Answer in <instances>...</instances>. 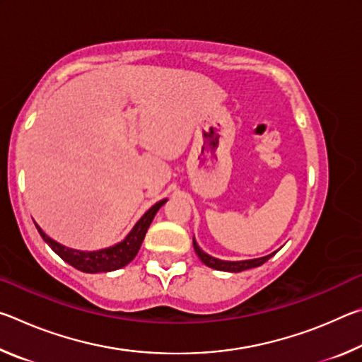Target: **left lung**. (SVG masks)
Instances as JSON below:
<instances>
[{
	"label": "left lung",
	"instance_id": "8db88e82",
	"mask_svg": "<svg viewBox=\"0 0 362 362\" xmlns=\"http://www.w3.org/2000/svg\"><path fill=\"white\" fill-rule=\"evenodd\" d=\"M193 247H194L196 255L199 257L201 262H203L204 265L211 267V268H214V269H220V272H231V273H240V272H244V269L260 267V265H263V263H265L268 259H272V257L274 255V252H273V254L265 255V257H260V259H254V260L225 262V260L214 259V257H211V255H207L206 252H203V250L199 249V246H198V244H196L194 240H193Z\"/></svg>",
	"mask_w": 362,
	"mask_h": 362
}]
</instances>
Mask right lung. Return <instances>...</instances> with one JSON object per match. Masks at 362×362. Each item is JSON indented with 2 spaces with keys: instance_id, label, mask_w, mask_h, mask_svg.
I'll return each mask as SVG.
<instances>
[{
  "instance_id": "add662e5",
  "label": "right lung",
  "mask_w": 362,
  "mask_h": 362,
  "mask_svg": "<svg viewBox=\"0 0 362 362\" xmlns=\"http://www.w3.org/2000/svg\"><path fill=\"white\" fill-rule=\"evenodd\" d=\"M166 201L168 199H163L153 207H150V209L144 214V217L136 223V226H134L129 235L126 236L124 241L115 244L112 247L94 250V252H83V250L65 247L62 244L51 240V238H47L40 226H36V228H38L42 240L49 244V247H51L60 259L70 263L73 268H76L79 272L84 273L113 272V269L126 267L127 263L134 260V257L137 255L140 246H142L145 233L148 230L151 220L155 218L159 207L166 203Z\"/></svg>"
}]
</instances>
